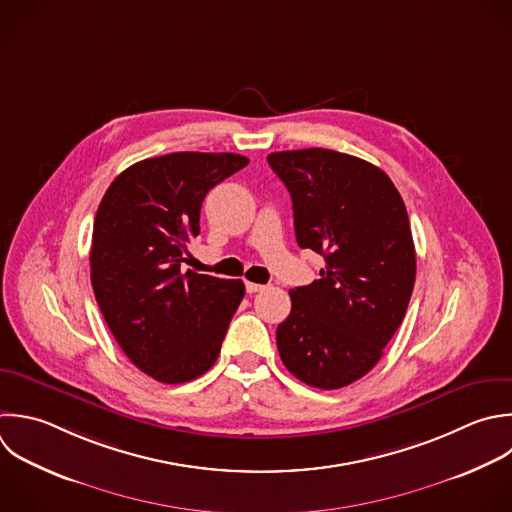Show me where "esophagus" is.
Wrapping results in <instances>:
<instances>
[{
    "label": "esophagus",
    "mask_w": 512,
    "mask_h": 512,
    "mask_svg": "<svg viewBox=\"0 0 512 512\" xmlns=\"http://www.w3.org/2000/svg\"><path fill=\"white\" fill-rule=\"evenodd\" d=\"M268 288V284H256V282H246V292L248 294H254V292H262V290H266Z\"/></svg>",
    "instance_id": "esophagus-1"
}]
</instances>
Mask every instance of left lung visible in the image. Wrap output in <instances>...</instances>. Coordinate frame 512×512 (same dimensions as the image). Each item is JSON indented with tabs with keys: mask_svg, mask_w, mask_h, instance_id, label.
Masks as SVG:
<instances>
[{
	"mask_svg": "<svg viewBox=\"0 0 512 512\" xmlns=\"http://www.w3.org/2000/svg\"><path fill=\"white\" fill-rule=\"evenodd\" d=\"M292 196L300 248L324 256L320 280L290 290L276 330L284 366L334 390L362 378L398 330L414 288L416 254L406 206L370 162L326 148L268 156Z\"/></svg>",
	"mask_w": 512,
	"mask_h": 512,
	"instance_id": "8db88e82",
	"label": "left lung"
}]
</instances>
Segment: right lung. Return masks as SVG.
Returning a JSON list of instances; mask_svg holds the SVG:
<instances>
[{
    "label": "right lung",
    "instance_id": "obj_1",
    "mask_svg": "<svg viewBox=\"0 0 512 512\" xmlns=\"http://www.w3.org/2000/svg\"><path fill=\"white\" fill-rule=\"evenodd\" d=\"M238 154L142 160L106 190L92 234V286L126 356L164 384L202 376L244 298L242 280L182 272L206 194L242 170Z\"/></svg>",
    "mask_w": 512,
    "mask_h": 512
}]
</instances>
